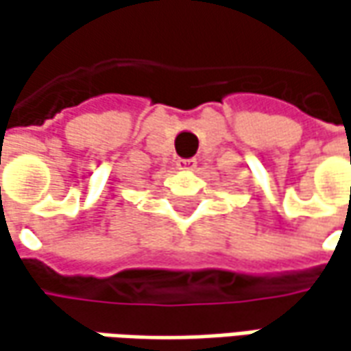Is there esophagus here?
Returning <instances> with one entry per match:
<instances>
[{"label":"esophagus","instance_id":"1","mask_svg":"<svg viewBox=\"0 0 351 351\" xmlns=\"http://www.w3.org/2000/svg\"><path fill=\"white\" fill-rule=\"evenodd\" d=\"M176 166L180 169H183V171H191V169L195 168V160H178Z\"/></svg>","mask_w":351,"mask_h":351}]
</instances>
